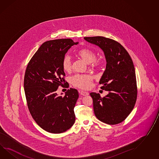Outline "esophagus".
Masks as SVG:
<instances>
[{
    "mask_svg": "<svg viewBox=\"0 0 159 159\" xmlns=\"http://www.w3.org/2000/svg\"><path fill=\"white\" fill-rule=\"evenodd\" d=\"M79 93L83 96H87V95H89V94L88 92H86V91H83V90H79Z\"/></svg>",
    "mask_w": 159,
    "mask_h": 159,
    "instance_id": "esophagus-1",
    "label": "esophagus"
}]
</instances>
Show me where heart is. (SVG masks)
Listing matches in <instances>:
<instances>
[{"label": "heart", "instance_id": "1", "mask_svg": "<svg viewBox=\"0 0 159 159\" xmlns=\"http://www.w3.org/2000/svg\"><path fill=\"white\" fill-rule=\"evenodd\" d=\"M78 56L87 63H90L93 68H97L101 65L99 60L96 59V53L89 48H83L78 51ZM62 70L66 72H70L72 69V62L69 56L66 55L62 58L61 62ZM93 80V76L88 74H76L70 79L72 85L81 89H88L91 85Z\"/></svg>", "mask_w": 159, "mask_h": 159}]
</instances>
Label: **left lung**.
<instances>
[{
	"instance_id": "left-lung-1",
	"label": "left lung",
	"mask_w": 159,
	"mask_h": 159,
	"mask_svg": "<svg viewBox=\"0 0 159 159\" xmlns=\"http://www.w3.org/2000/svg\"><path fill=\"white\" fill-rule=\"evenodd\" d=\"M84 39L100 47L107 61L99 84L102 85L101 89L109 93L103 98L99 93H89L94 114L105 124H120L130 114L137 100V81L132 58L124 47L114 39L102 36Z\"/></svg>"
}]
</instances>
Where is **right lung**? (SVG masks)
I'll return each mask as SVG.
<instances>
[{
  "instance_id": "obj_1",
  "label": "right lung",
  "mask_w": 159,
  "mask_h": 159,
  "mask_svg": "<svg viewBox=\"0 0 159 159\" xmlns=\"http://www.w3.org/2000/svg\"><path fill=\"white\" fill-rule=\"evenodd\" d=\"M77 44L71 39L47 41L33 55L26 69L24 89L29 110L35 122L51 133L66 132L75 121L78 90L70 88L64 96H58L56 91L59 86L68 87L61 62L70 47Z\"/></svg>"
}]
</instances>
